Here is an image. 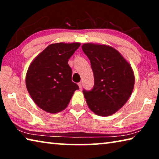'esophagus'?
<instances>
[{"label": "esophagus", "instance_id": "esophagus-1", "mask_svg": "<svg viewBox=\"0 0 159 159\" xmlns=\"http://www.w3.org/2000/svg\"><path fill=\"white\" fill-rule=\"evenodd\" d=\"M78 85H79V88H80V89H81V88H82V86H83V84H82V82H80V83H78Z\"/></svg>", "mask_w": 159, "mask_h": 159}]
</instances>
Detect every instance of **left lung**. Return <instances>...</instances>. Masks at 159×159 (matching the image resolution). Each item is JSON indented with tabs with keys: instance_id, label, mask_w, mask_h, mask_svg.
<instances>
[{
	"instance_id": "obj_1",
	"label": "left lung",
	"mask_w": 159,
	"mask_h": 159,
	"mask_svg": "<svg viewBox=\"0 0 159 159\" xmlns=\"http://www.w3.org/2000/svg\"><path fill=\"white\" fill-rule=\"evenodd\" d=\"M82 49L90 61L95 79L92 90L83 91L88 106L100 116L114 114L133 91L135 79L131 65L109 45L87 43Z\"/></svg>"
}]
</instances>
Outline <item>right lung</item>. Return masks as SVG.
Masks as SVG:
<instances>
[{"mask_svg":"<svg viewBox=\"0 0 159 159\" xmlns=\"http://www.w3.org/2000/svg\"><path fill=\"white\" fill-rule=\"evenodd\" d=\"M80 43H57L48 45L29 65L26 86L36 105L50 114L65 109L75 90L79 88L72 82L69 59Z\"/></svg>","mask_w":159,"mask_h":159,"instance_id":"obj_1","label":"right lung"}]
</instances>
